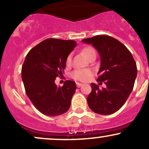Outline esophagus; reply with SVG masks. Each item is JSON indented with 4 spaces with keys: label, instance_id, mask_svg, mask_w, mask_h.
<instances>
[{
    "label": "esophagus",
    "instance_id": "34e87169",
    "mask_svg": "<svg viewBox=\"0 0 149 149\" xmlns=\"http://www.w3.org/2000/svg\"><path fill=\"white\" fill-rule=\"evenodd\" d=\"M83 84L82 83H76V86L77 88H80V87H81Z\"/></svg>",
    "mask_w": 149,
    "mask_h": 149
}]
</instances>
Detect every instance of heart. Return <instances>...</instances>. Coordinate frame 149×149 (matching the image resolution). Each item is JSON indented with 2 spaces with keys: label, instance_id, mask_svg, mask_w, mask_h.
<instances>
[{
  "label": "heart",
  "instance_id": "b5f03b06",
  "mask_svg": "<svg viewBox=\"0 0 149 149\" xmlns=\"http://www.w3.org/2000/svg\"><path fill=\"white\" fill-rule=\"evenodd\" d=\"M83 52L88 58L90 57V56H92V54H96L95 49L92 48V47H85V48L83 49ZM71 59H72V55H71V54H69L67 57V58H66V64L69 65L71 64ZM92 73V71H90V69H78L74 70V71L71 73V76L75 80H80V81H86V80H88L89 78H90V77L91 76Z\"/></svg>",
  "mask_w": 149,
  "mask_h": 149
}]
</instances>
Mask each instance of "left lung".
Here are the masks:
<instances>
[{
  "mask_svg": "<svg viewBox=\"0 0 149 149\" xmlns=\"http://www.w3.org/2000/svg\"><path fill=\"white\" fill-rule=\"evenodd\" d=\"M82 41L91 44L101 59L97 81L107 88L100 90L91 83L92 92L87 97L90 109L101 115H110L119 110L129 97L137 75L136 62L131 52L119 40L107 35H99Z\"/></svg>",
  "mask_w": 149,
  "mask_h": 149,
  "instance_id": "left-lung-1",
  "label": "left lung"
}]
</instances>
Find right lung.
<instances>
[{"label": "right lung", "mask_w": 149, "mask_h": 149, "mask_svg": "<svg viewBox=\"0 0 149 149\" xmlns=\"http://www.w3.org/2000/svg\"><path fill=\"white\" fill-rule=\"evenodd\" d=\"M77 43L74 40L48 38L33 47L26 56L22 68V78L31 102L42 114L57 116L69 110L76 90L72 80L62 87L54 83L63 75L66 60Z\"/></svg>", "instance_id": "right-lung-1"}]
</instances>
